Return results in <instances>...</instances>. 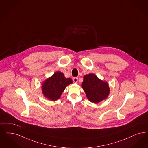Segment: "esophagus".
<instances>
[{"instance_id": "esophagus-1", "label": "esophagus", "mask_w": 148, "mask_h": 148, "mask_svg": "<svg viewBox=\"0 0 148 148\" xmlns=\"http://www.w3.org/2000/svg\"><path fill=\"white\" fill-rule=\"evenodd\" d=\"M73 80L74 83H77V80H78V78L77 77H73Z\"/></svg>"}]
</instances>
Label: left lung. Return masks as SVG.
I'll return each instance as SVG.
<instances>
[{"mask_svg": "<svg viewBox=\"0 0 148 148\" xmlns=\"http://www.w3.org/2000/svg\"><path fill=\"white\" fill-rule=\"evenodd\" d=\"M83 79L82 87L90 102L98 103L108 97L110 89L107 82L101 80L93 73L85 75Z\"/></svg>", "mask_w": 148, "mask_h": 148, "instance_id": "8db88e82", "label": "left lung"}]
</instances>
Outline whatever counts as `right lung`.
<instances>
[{"label":"right lung","mask_w":148,"mask_h":148,"mask_svg":"<svg viewBox=\"0 0 148 148\" xmlns=\"http://www.w3.org/2000/svg\"><path fill=\"white\" fill-rule=\"evenodd\" d=\"M72 83L71 79L66 78L63 73L57 71L42 83V92L46 98L54 101L59 99L65 88Z\"/></svg>","instance_id":"1"}]
</instances>
